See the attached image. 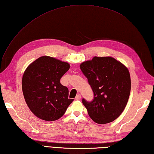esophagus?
<instances>
[{"mask_svg": "<svg viewBox=\"0 0 154 154\" xmlns=\"http://www.w3.org/2000/svg\"><path fill=\"white\" fill-rule=\"evenodd\" d=\"M81 94H78V95H77L76 97H75V100H79L81 99Z\"/></svg>", "mask_w": 154, "mask_h": 154, "instance_id": "1", "label": "esophagus"}]
</instances>
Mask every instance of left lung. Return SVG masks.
<instances>
[{"mask_svg":"<svg viewBox=\"0 0 154 154\" xmlns=\"http://www.w3.org/2000/svg\"><path fill=\"white\" fill-rule=\"evenodd\" d=\"M80 68L94 92L91 102H82L92 120L99 124L115 120L125 107L131 91V78L127 67L111 57H94Z\"/></svg>","mask_w":154,"mask_h":154,"instance_id":"left-lung-1","label":"left lung"}]
</instances>
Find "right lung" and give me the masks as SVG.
<instances>
[{"instance_id":"add662e5","label":"right lung","mask_w":154,"mask_h":154,"mask_svg":"<svg viewBox=\"0 0 154 154\" xmlns=\"http://www.w3.org/2000/svg\"><path fill=\"white\" fill-rule=\"evenodd\" d=\"M68 62L43 56L27 67L22 78L25 100L34 115L45 121L61 118L73 99L68 98V89L60 84L68 72Z\"/></svg>"}]
</instances>
